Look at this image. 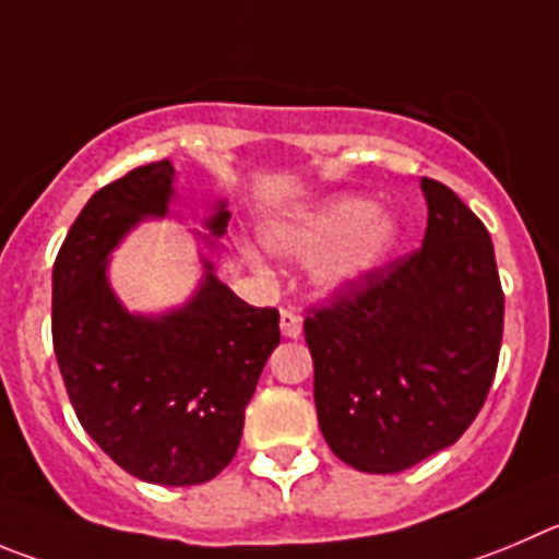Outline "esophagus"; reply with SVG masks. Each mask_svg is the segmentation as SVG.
Segmentation results:
<instances>
[{
  "mask_svg": "<svg viewBox=\"0 0 559 559\" xmlns=\"http://www.w3.org/2000/svg\"><path fill=\"white\" fill-rule=\"evenodd\" d=\"M281 333L286 338H297L304 333V320L295 314V311H281Z\"/></svg>",
  "mask_w": 559,
  "mask_h": 559,
  "instance_id": "1",
  "label": "esophagus"
}]
</instances>
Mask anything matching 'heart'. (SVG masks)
<instances>
[{
	"label": "heart",
	"mask_w": 559,
	"mask_h": 559,
	"mask_svg": "<svg viewBox=\"0 0 559 559\" xmlns=\"http://www.w3.org/2000/svg\"><path fill=\"white\" fill-rule=\"evenodd\" d=\"M400 237V217L364 195H333L264 231V242L281 259L311 262L320 255L311 281L322 295H344L372 278ZM248 255L259 264L253 250Z\"/></svg>",
	"instance_id": "obj_1"
}]
</instances>
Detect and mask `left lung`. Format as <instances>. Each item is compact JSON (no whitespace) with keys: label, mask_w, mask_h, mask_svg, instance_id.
Listing matches in <instances>:
<instances>
[{"label":"left lung","mask_w":559,"mask_h":559,"mask_svg":"<svg viewBox=\"0 0 559 559\" xmlns=\"http://www.w3.org/2000/svg\"><path fill=\"white\" fill-rule=\"evenodd\" d=\"M419 187L421 248L304 322L322 436L338 461L369 474L455 444L488 397L502 347L491 237L450 187Z\"/></svg>","instance_id":"obj_1"}]
</instances>
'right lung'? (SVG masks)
Instances as JSON below:
<instances>
[{
    "label": "right lung",
    "instance_id": "obj_1",
    "mask_svg": "<svg viewBox=\"0 0 559 559\" xmlns=\"http://www.w3.org/2000/svg\"><path fill=\"white\" fill-rule=\"evenodd\" d=\"M170 159L102 187L74 221L51 273V338L66 391L87 436L143 483L198 485L237 455L245 408L270 353L278 311L253 309L217 278L231 212L203 217L201 281L190 300L134 314L109 284V255L132 228L170 215Z\"/></svg>",
    "mask_w": 559,
    "mask_h": 559
}]
</instances>
